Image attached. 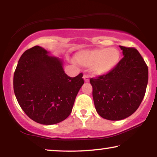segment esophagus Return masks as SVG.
Returning a JSON list of instances; mask_svg holds the SVG:
<instances>
[{"instance_id":"1","label":"esophagus","mask_w":157,"mask_h":157,"mask_svg":"<svg viewBox=\"0 0 157 157\" xmlns=\"http://www.w3.org/2000/svg\"><path fill=\"white\" fill-rule=\"evenodd\" d=\"M83 78V79H84V81H86V82H89V76H87V75H84Z\"/></svg>"}]
</instances>
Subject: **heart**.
I'll return each instance as SVG.
<instances>
[{"mask_svg": "<svg viewBox=\"0 0 157 157\" xmlns=\"http://www.w3.org/2000/svg\"><path fill=\"white\" fill-rule=\"evenodd\" d=\"M121 58L120 51L116 48H98L78 52L75 59L81 66L89 67L96 76H104L114 69Z\"/></svg>", "mask_w": 157, "mask_h": 157, "instance_id": "b5f03b06", "label": "heart"}]
</instances>
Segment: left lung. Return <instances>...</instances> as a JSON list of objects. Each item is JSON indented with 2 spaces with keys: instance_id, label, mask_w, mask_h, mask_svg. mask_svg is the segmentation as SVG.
I'll use <instances>...</instances> for the list:
<instances>
[{
  "instance_id": "1",
  "label": "left lung",
  "mask_w": 157,
  "mask_h": 157,
  "mask_svg": "<svg viewBox=\"0 0 157 157\" xmlns=\"http://www.w3.org/2000/svg\"><path fill=\"white\" fill-rule=\"evenodd\" d=\"M124 57L114 69L91 78L96 110L111 121L126 119L140 106L148 83V67L136 48L119 46Z\"/></svg>"
}]
</instances>
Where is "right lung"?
<instances>
[{"label":"right lung","mask_w":157,"mask_h":157,"mask_svg":"<svg viewBox=\"0 0 157 157\" xmlns=\"http://www.w3.org/2000/svg\"><path fill=\"white\" fill-rule=\"evenodd\" d=\"M83 74L69 77L63 62L44 48L32 47L23 53L13 76V90L19 105L30 119L51 125L65 120L84 83Z\"/></svg>","instance_id":"add662e5"}]
</instances>
